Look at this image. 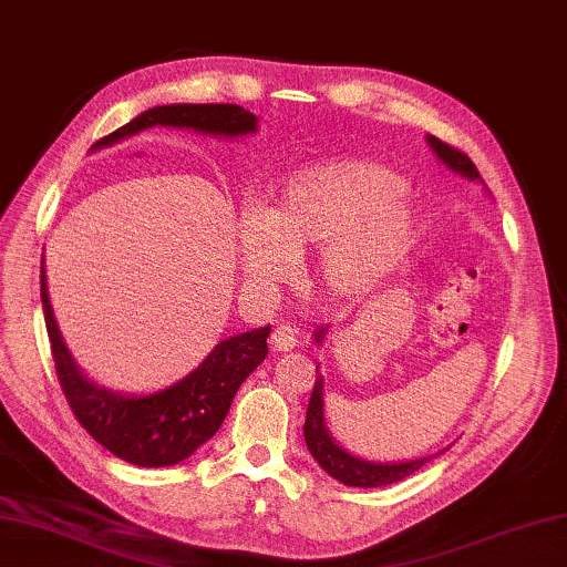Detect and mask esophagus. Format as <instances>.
<instances>
[{
    "label": "esophagus",
    "instance_id": "esophagus-1",
    "mask_svg": "<svg viewBox=\"0 0 567 567\" xmlns=\"http://www.w3.org/2000/svg\"><path fill=\"white\" fill-rule=\"evenodd\" d=\"M269 343L276 352H288L298 346V330L291 323H281L274 328Z\"/></svg>",
    "mask_w": 567,
    "mask_h": 567
}]
</instances>
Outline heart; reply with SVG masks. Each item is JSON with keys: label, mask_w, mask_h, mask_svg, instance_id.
<instances>
[{"label": "heart", "mask_w": 567, "mask_h": 567, "mask_svg": "<svg viewBox=\"0 0 567 567\" xmlns=\"http://www.w3.org/2000/svg\"><path fill=\"white\" fill-rule=\"evenodd\" d=\"M404 179L372 159H330L286 179L269 209L249 207L237 219L241 269L274 286L293 256L318 251L316 281L336 296L378 286L408 254L416 231Z\"/></svg>", "instance_id": "1"}]
</instances>
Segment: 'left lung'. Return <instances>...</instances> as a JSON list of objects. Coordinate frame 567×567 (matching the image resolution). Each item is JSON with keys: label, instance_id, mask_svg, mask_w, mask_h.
<instances>
[{"label": "left lung", "instance_id": "8db88e82", "mask_svg": "<svg viewBox=\"0 0 567 567\" xmlns=\"http://www.w3.org/2000/svg\"><path fill=\"white\" fill-rule=\"evenodd\" d=\"M426 143H430L434 155L440 157V163L450 167L452 173L472 179V183L484 185V179H482V175H478L476 165L464 153H458L456 147L442 143L440 137H434V135H426ZM326 330H328L326 326H318L316 343H323ZM323 384H326L323 375L316 372L311 402H308V410H306L303 436H306L308 452L313 454V458L320 464V468H323L328 476L338 478L340 484L360 486V488H375V486H388V484H394V482H402V478H408L414 472H420V468L426 462H432V458H436V456L450 450V446H446V450H442V452L422 456V458H412V462H368V458H360L355 454L346 452L343 446H340L333 440V434L328 432L326 412H323V408H326Z\"/></svg>", "mask_w": 567, "mask_h": 567}]
</instances>
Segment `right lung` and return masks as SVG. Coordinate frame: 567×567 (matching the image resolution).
<instances>
[{
    "mask_svg": "<svg viewBox=\"0 0 567 567\" xmlns=\"http://www.w3.org/2000/svg\"><path fill=\"white\" fill-rule=\"evenodd\" d=\"M153 125L189 127L215 137H241L259 131V117L234 103L157 105L105 135L91 151H103ZM41 306H44L56 375L73 414L95 442L135 466H173L209 442L227 416L239 384L261 365L269 352L266 338L271 333V326L247 330L219 340L187 378L173 382L169 388L151 394H125L93 382L73 360L53 318L44 264H41Z\"/></svg>",
    "mask_w": 567,
    "mask_h": 567,
    "instance_id": "add662e5",
    "label": "right lung"
}]
</instances>
